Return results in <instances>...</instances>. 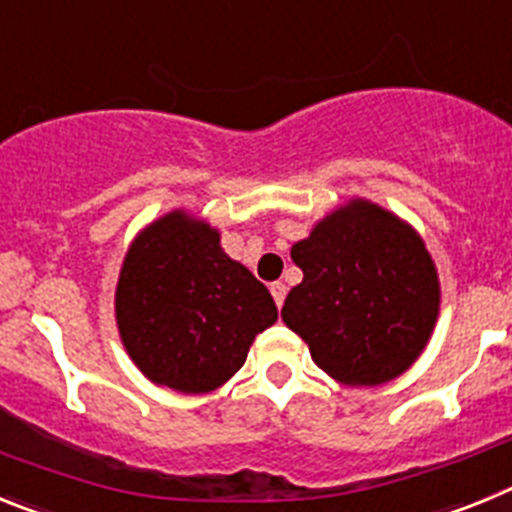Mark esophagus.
<instances>
[{
    "instance_id": "34e87169",
    "label": "esophagus",
    "mask_w": 512,
    "mask_h": 512,
    "mask_svg": "<svg viewBox=\"0 0 512 512\" xmlns=\"http://www.w3.org/2000/svg\"><path fill=\"white\" fill-rule=\"evenodd\" d=\"M271 297H274V302H277V307H282L284 297H287V284L284 282H271Z\"/></svg>"
}]
</instances>
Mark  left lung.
Returning <instances> with one entry per match:
<instances>
[{"mask_svg":"<svg viewBox=\"0 0 512 512\" xmlns=\"http://www.w3.org/2000/svg\"><path fill=\"white\" fill-rule=\"evenodd\" d=\"M302 282L282 320L330 377L374 387L400 377L425 348L438 318L436 266L400 217L354 200L292 246Z\"/></svg>","mask_w":512,"mask_h":512,"instance_id":"1","label":"left lung"}]
</instances>
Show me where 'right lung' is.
<instances>
[{
	"instance_id": "1",
	"label": "right lung",
	"mask_w": 512,
	"mask_h": 512,
	"mask_svg": "<svg viewBox=\"0 0 512 512\" xmlns=\"http://www.w3.org/2000/svg\"><path fill=\"white\" fill-rule=\"evenodd\" d=\"M115 312L140 372L189 395L233 377L253 338L277 323L269 289L220 248L217 230L184 212H169L135 238Z\"/></svg>"
}]
</instances>
